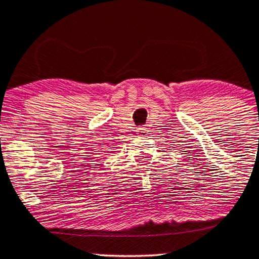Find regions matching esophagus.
<instances>
[{
    "label": "esophagus",
    "mask_w": 259,
    "mask_h": 259,
    "mask_svg": "<svg viewBox=\"0 0 259 259\" xmlns=\"http://www.w3.org/2000/svg\"><path fill=\"white\" fill-rule=\"evenodd\" d=\"M136 133L139 136H146L148 134V130L146 129V127H139V129L136 130Z\"/></svg>",
    "instance_id": "34e87169"
}]
</instances>
